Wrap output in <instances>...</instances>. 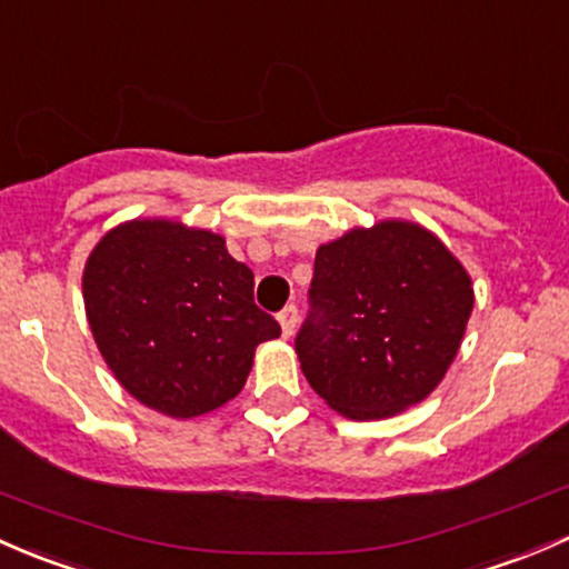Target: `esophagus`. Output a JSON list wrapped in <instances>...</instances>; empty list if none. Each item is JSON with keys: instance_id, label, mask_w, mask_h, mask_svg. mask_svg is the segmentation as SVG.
<instances>
[{"instance_id": "1", "label": "esophagus", "mask_w": 569, "mask_h": 569, "mask_svg": "<svg viewBox=\"0 0 569 569\" xmlns=\"http://www.w3.org/2000/svg\"><path fill=\"white\" fill-rule=\"evenodd\" d=\"M279 326H282V337H292L298 328V309L292 307H284L282 312H279Z\"/></svg>"}]
</instances>
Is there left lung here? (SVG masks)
Segmentation results:
<instances>
[{
	"label": "left lung",
	"mask_w": 569,
	"mask_h": 569,
	"mask_svg": "<svg viewBox=\"0 0 569 569\" xmlns=\"http://www.w3.org/2000/svg\"><path fill=\"white\" fill-rule=\"evenodd\" d=\"M309 318L296 353L337 413L389 419L425 400L458 356L473 287L430 230L389 219L315 254Z\"/></svg>",
	"instance_id": "1"
}]
</instances>
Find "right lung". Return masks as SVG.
Here are the masks:
<instances>
[{
	"label": "right lung",
	"mask_w": 569,
	"mask_h": 569,
	"mask_svg": "<svg viewBox=\"0 0 569 569\" xmlns=\"http://www.w3.org/2000/svg\"><path fill=\"white\" fill-rule=\"evenodd\" d=\"M87 323L122 389L194 419L243 389L260 342L282 333L254 303V273L224 238L180 221L133 219L87 257Z\"/></svg>",
	"instance_id": "1"
}]
</instances>
